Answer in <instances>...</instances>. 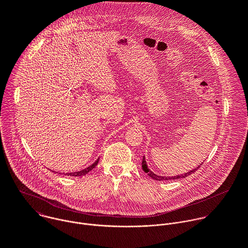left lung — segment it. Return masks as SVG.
<instances>
[{"label":"left lung","mask_w":248,"mask_h":248,"mask_svg":"<svg viewBox=\"0 0 248 248\" xmlns=\"http://www.w3.org/2000/svg\"><path fill=\"white\" fill-rule=\"evenodd\" d=\"M202 165V164H201ZM201 165H199L196 169H193L192 170H190V171H188V172H186V173H184V174H181V175H174V176H162V175H158V174H156V173H154L152 170H150L149 169H148V167H147V164H146V161H145V157H143V159H142V169H143V170L150 176V178H152L153 180H155V181H170V180H178V179H184V178H186V176H187V175H189V174H191V173H193L197 169H199L200 168V166Z\"/></svg>","instance_id":"1"}]
</instances>
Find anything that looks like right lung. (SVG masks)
<instances>
[{"label":"right lung","instance_id":"right-lung-1","mask_svg":"<svg viewBox=\"0 0 248 248\" xmlns=\"http://www.w3.org/2000/svg\"><path fill=\"white\" fill-rule=\"evenodd\" d=\"M98 162H99V159H97V160H96L92 165H90L88 168H86V169H84V170H79V171H75V172L65 173V174L70 175V176H81V175H85L87 172H89L91 170H93V169L97 166Z\"/></svg>","mask_w":248,"mask_h":248}]
</instances>
